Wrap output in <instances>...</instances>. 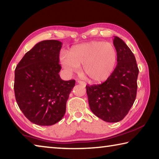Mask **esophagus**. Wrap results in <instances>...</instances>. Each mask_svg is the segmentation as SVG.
<instances>
[{
  "label": "esophagus",
  "instance_id": "obj_1",
  "mask_svg": "<svg viewBox=\"0 0 159 159\" xmlns=\"http://www.w3.org/2000/svg\"><path fill=\"white\" fill-rule=\"evenodd\" d=\"M78 83H79V84L81 86H83V87H85V85H86L85 82L82 81V80H78Z\"/></svg>",
  "mask_w": 159,
  "mask_h": 159
}]
</instances>
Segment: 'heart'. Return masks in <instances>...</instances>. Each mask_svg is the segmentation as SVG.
Returning <instances> with one entry per match:
<instances>
[{"label":"heart","instance_id":"heart-1","mask_svg":"<svg viewBox=\"0 0 159 159\" xmlns=\"http://www.w3.org/2000/svg\"><path fill=\"white\" fill-rule=\"evenodd\" d=\"M118 54L114 45L103 41H90L74 45L69 52H61L60 62L69 74L83 72L91 81H105L111 76L117 63Z\"/></svg>","mask_w":159,"mask_h":159}]
</instances>
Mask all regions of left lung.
Wrapping results in <instances>:
<instances>
[{
	"mask_svg": "<svg viewBox=\"0 0 159 159\" xmlns=\"http://www.w3.org/2000/svg\"><path fill=\"white\" fill-rule=\"evenodd\" d=\"M114 45L118 63L111 76L102 84L86 85L90 110L109 123L120 121L130 111L136 98L139 74L135 57L125 42L114 36Z\"/></svg>",
	"mask_w": 159,
	"mask_h": 159,
	"instance_id": "1",
	"label": "left lung"
}]
</instances>
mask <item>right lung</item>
I'll list each match as a JSON object with an SVG mask.
<instances>
[{
  "label": "right lung",
  "mask_w": 159,
  "mask_h": 159,
  "mask_svg": "<svg viewBox=\"0 0 159 159\" xmlns=\"http://www.w3.org/2000/svg\"><path fill=\"white\" fill-rule=\"evenodd\" d=\"M62 43L47 40L26 52L15 71L16 101L25 116L39 125H52L63 118L75 80H63L59 73Z\"/></svg>",
  "instance_id": "obj_1"
}]
</instances>
